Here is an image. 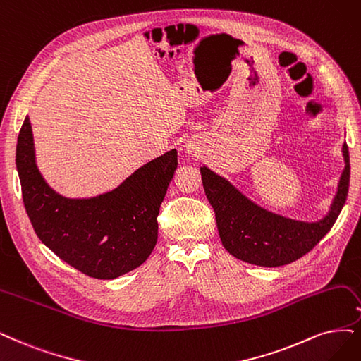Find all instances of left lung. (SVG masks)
Instances as JSON below:
<instances>
[{
  "label": "left lung",
  "mask_w": 361,
  "mask_h": 361,
  "mask_svg": "<svg viewBox=\"0 0 361 361\" xmlns=\"http://www.w3.org/2000/svg\"><path fill=\"white\" fill-rule=\"evenodd\" d=\"M345 169L329 214L319 221L306 223L274 214L251 202L233 185L207 166L201 168L205 195L216 212L223 247L239 260L276 268L310 252L335 224L350 188V152L342 147Z\"/></svg>",
  "instance_id": "left-lung-1"
}]
</instances>
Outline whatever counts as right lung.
I'll use <instances>...</instances> for the list:
<instances>
[{
	"label": "right lung",
	"instance_id": "1",
	"mask_svg": "<svg viewBox=\"0 0 361 361\" xmlns=\"http://www.w3.org/2000/svg\"><path fill=\"white\" fill-rule=\"evenodd\" d=\"M177 165V150H171L137 169L109 193L68 199L49 188L35 165L28 117L18 137L22 197L37 236L59 259L98 279L130 272L152 255L159 208Z\"/></svg>",
	"mask_w": 361,
	"mask_h": 361
}]
</instances>
